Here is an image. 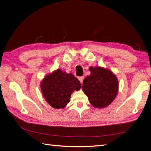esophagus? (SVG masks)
Here are the masks:
<instances>
[{"label": "esophagus", "mask_w": 151, "mask_h": 151, "mask_svg": "<svg viewBox=\"0 0 151 151\" xmlns=\"http://www.w3.org/2000/svg\"><path fill=\"white\" fill-rule=\"evenodd\" d=\"M78 79H79V81L81 82V83H83V80H84V76L79 77H78Z\"/></svg>", "instance_id": "esophagus-1"}]
</instances>
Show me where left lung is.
<instances>
[{
    "label": "left lung",
    "instance_id": "obj_1",
    "mask_svg": "<svg viewBox=\"0 0 151 151\" xmlns=\"http://www.w3.org/2000/svg\"><path fill=\"white\" fill-rule=\"evenodd\" d=\"M89 70L91 75L84 79L82 88L94 108L106 107L116 96L118 79L111 71L101 67H91Z\"/></svg>",
    "mask_w": 151,
    "mask_h": 151
}]
</instances>
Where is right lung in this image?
I'll return each instance as SVG.
<instances>
[{"label": "right lung", "mask_w": 151, "mask_h": 151, "mask_svg": "<svg viewBox=\"0 0 151 151\" xmlns=\"http://www.w3.org/2000/svg\"><path fill=\"white\" fill-rule=\"evenodd\" d=\"M43 97L53 108H64L70 102L73 91L81 88L79 81L71 73L57 69L45 77L40 85Z\"/></svg>", "instance_id": "right-lung-1"}]
</instances>
